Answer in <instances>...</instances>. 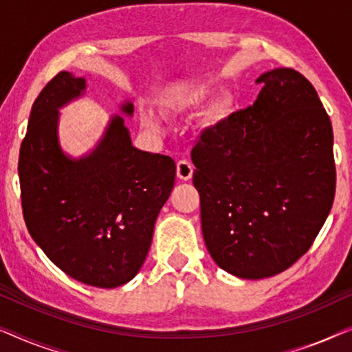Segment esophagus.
Listing matches in <instances>:
<instances>
[{
	"instance_id": "esophagus-1",
	"label": "esophagus",
	"mask_w": 352,
	"mask_h": 352,
	"mask_svg": "<svg viewBox=\"0 0 352 352\" xmlns=\"http://www.w3.org/2000/svg\"><path fill=\"white\" fill-rule=\"evenodd\" d=\"M192 175H194V166L189 160H181L177 162L176 165V176L179 177L181 181H189Z\"/></svg>"
}]
</instances>
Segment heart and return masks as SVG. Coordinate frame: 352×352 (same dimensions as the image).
I'll return each mask as SVG.
<instances>
[{"mask_svg":"<svg viewBox=\"0 0 352 352\" xmlns=\"http://www.w3.org/2000/svg\"><path fill=\"white\" fill-rule=\"evenodd\" d=\"M214 94V88L208 83H197L186 86L165 100V110L168 113H177L184 112V110L197 109L200 105H204L211 96ZM235 109H237V99L230 91H224L216 96L211 100L208 109H206L205 115V126L210 129L219 128L221 124H224L228 120L232 117ZM141 124L148 131H157L160 128V123L155 118V115L144 110L141 113Z\"/></svg>","mask_w":352,"mask_h":352,"instance_id":"1","label":"heart"}]
</instances>
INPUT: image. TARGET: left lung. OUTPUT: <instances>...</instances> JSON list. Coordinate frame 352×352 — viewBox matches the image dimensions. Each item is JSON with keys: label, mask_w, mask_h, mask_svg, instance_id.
<instances>
[{"label": "left lung", "mask_w": 352, "mask_h": 352, "mask_svg": "<svg viewBox=\"0 0 352 352\" xmlns=\"http://www.w3.org/2000/svg\"><path fill=\"white\" fill-rule=\"evenodd\" d=\"M256 102L192 148L206 248L226 272L264 278L305 254L335 199L333 131L314 86L293 69L259 75Z\"/></svg>", "instance_id": "1"}]
</instances>
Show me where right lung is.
I'll use <instances>...</instances> for the list:
<instances>
[{"instance_id": "1", "label": "right lung", "mask_w": 352, "mask_h": 352, "mask_svg": "<svg viewBox=\"0 0 352 352\" xmlns=\"http://www.w3.org/2000/svg\"><path fill=\"white\" fill-rule=\"evenodd\" d=\"M86 80L60 72L32 105L19 153L22 211L32 239L75 280L115 288L141 271L153 226L175 186L171 157L133 146L112 115L93 151L78 158L59 141L62 107L86 94ZM120 112L133 117L129 100Z\"/></svg>"}]
</instances>
